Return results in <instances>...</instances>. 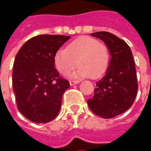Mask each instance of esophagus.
Here are the masks:
<instances>
[{
    "label": "esophagus",
    "mask_w": 151,
    "mask_h": 151,
    "mask_svg": "<svg viewBox=\"0 0 151 151\" xmlns=\"http://www.w3.org/2000/svg\"><path fill=\"white\" fill-rule=\"evenodd\" d=\"M79 81L78 80H70V85L71 86H74L76 84H78Z\"/></svg>",
    "instance_id": "esophagus-1"
}]
</instances>
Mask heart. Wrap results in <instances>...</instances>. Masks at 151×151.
Wrapping results in <instances>:
<instances>
[{
  "instance_id": "heart-1",
  "label": "heart",
  "mask_w": 151,
  "mask_h": 151,
  "mask_svg": "<svg viewBox=\"0 0 151 151\" xmlns=\"http://www.w3.org/2000/svg\"><path fill=\"white\" fill-rule=\"evenodd\" d=\"M54 63L58 71L64 75L69 73L78 63L79 66L73 74V77L91 76L96 78L107 69L109 51L107 47L97 39L83 36L68 44L66 49H59L55 54Z\"/></svg>"
}]
</instances>
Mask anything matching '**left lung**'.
<instances>
[{
    "label": "left lung",
    "mask_w": 151,
    "mask_h": 151,
    "mask_svg": "<svg viewBox=\"0 0 151 151\" xmlns=\"http://www.w3.org/2000/svg\"><path fill=\"white\" fill-rule=\"evenodd\" d=\"M91 35L105 43L111 59L106 75L96 82L94 95L87 104L95 114L113 118L128 110L135 101L138 89L135 61L129 46L115 35L106 31Z\"/></svg>",
    "instance_id": "8db88e82"
}]
</instances>
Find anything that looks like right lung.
Wrapping results in <instances>:
<instances>
[{
	"mask_svg": "<svg viewBox=\"0 0 151 151\" xmlns=\"http://www.w3.org/2000/svg\"><path fill=\"white\" fill-rule=\"evenodd\" d=\"M70 36L39 35L28 40L15 56L12 83L18 110L29 121L46 123L60 110L70 86L56 70L54 57Z\"/></svg>",
	"mask_w": 151,
	"mask_h": 151,
	"instance_id": "1",
	"label": "right lung"
}]
</instances>
